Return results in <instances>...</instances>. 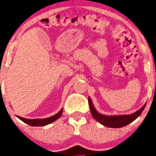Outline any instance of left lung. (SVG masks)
Masks as SVG:
<instances>
[{"label":"left lung","instance_id":"left-lung-1","mask_svg":"<svg viewBox=\"0 0 156 156\" xmlns=\"http://www.w3.org/2000/svg\"><path fill=\"white\" fill-rule=\"evenodd\" d=\"M88 102H89L90 112H91V115L94 117V119H96L98 122H100L101 124L103 125V126L111 128H120L129 124L130 122L135 120L141 114L146 105L145 103L140 109L133 112V113L130 114V115H106L99 113L96 110L90 97H88Z\"/></svg>","mask_w":156,"mask_h":156}]
</instances>
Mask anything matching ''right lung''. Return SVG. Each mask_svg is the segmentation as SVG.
Returning a JSON list of instances; mask_svg holds the SVG:
<instances>
[{
	"label": "right lung",
	"instance_id": "add662e5",
	"mask_svg": "<svg viewBox=\"0 0 156 156\" xmlns=\"http://www.w3.org/2000/svg\"><path fill=\"white\" fill-rule=\"evenodd\" d=\"M62 112L63 109L62 108L57 114L52 115V116L51 117H48V118H45V119H26V118L19 116V115H16V116H17L19 119H21L23 122H26L27 124L30 125V126H46V125L48 124H50V123L53 122L54 121H55L56 119L60 118V116H61L62 114Z\"/></svg>",
	"mask_w": 156,
	"mask_h": 156
}]
</instances>
